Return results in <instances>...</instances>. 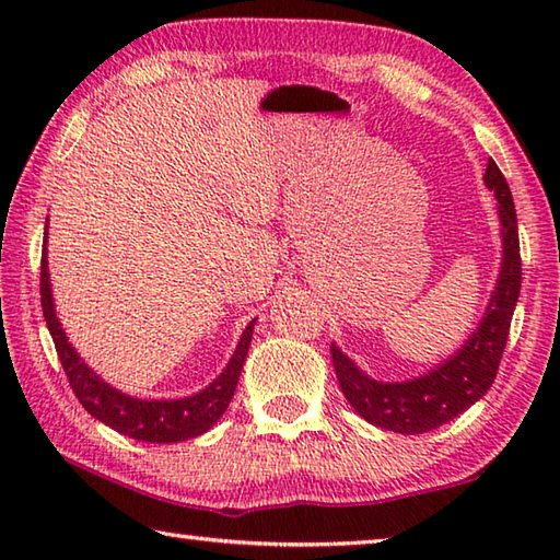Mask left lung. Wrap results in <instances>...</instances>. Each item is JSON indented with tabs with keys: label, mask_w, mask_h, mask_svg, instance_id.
Here are the masks:
<instances>
[{
	"label": "left lung",
	"mask_w": 560,
	"mask_h": 560,
	"mask_svg": "<svg viewBox=\"0 0 560 560\" xmlns=\"http://www.w3.org/2000/svg\"><path fill=\"white\" fill-rule=\"evenodd\" d=\"M483 185L495 197L503 255L489 305L467 341L431 371L399 383L371 377L331 341V361L343 397L361 419L383 431L401 435L433 431L474 407L493 385L508 341L510 319L520 299L522 265L515 201L493 159L486 165Z\"/></svg>",
	"instance_id": "left-lung-1"
}]
</instances>
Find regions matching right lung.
<instances>
[{"mask_svg":"<svg viewBox=\"0 0 560 560\" xmlns=\"http://www.w3.org/2000/svg\"><path fill=\"white\" fill-rule=\"evenodd\" d=\"M40 301L57 355L59 361H62L69 385L79 397L81 407L86 409L93 419H98L101 423L113 428V431L141 440V443H183V440L207 433L209 428L221 421V416L229 409V404L233 399L237 377H241L249 341H253V331L257 325V317L249 319V325L243 329L241 341H237L229 363H225L223 371L213 377L205 389H199L189 397L144 399L127 395V392L105 383V380L81 359L79 351L71 347L67 331L62 329V323H59L55 311L50 269H47V223L40 265Z\"/></svg>","mask_w":560,"mask_h":560,"instance_id":"1","label":"right lung"}]
</instances>
